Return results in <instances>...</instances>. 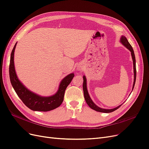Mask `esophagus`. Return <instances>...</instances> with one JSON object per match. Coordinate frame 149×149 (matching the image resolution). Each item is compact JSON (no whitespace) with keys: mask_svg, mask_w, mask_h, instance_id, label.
<instances>
[{"mask_svg":"<svg viewBox=\"0 0 149 149\" xmlns=\"http://www.w3.org/2000/svg\"><path fill=\"white\" fill-rule=\"evenodd\" d=\"M81 70V68H79V69H78V70Z\"/></svg>","mask_w":149,"mask_h":149,"instance_id":"esophagus-1","label":"esophagus"}]
</instances>
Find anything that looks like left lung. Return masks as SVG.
Instances as JSON below:
<instances>
[{
  "label": "left lung",
  "mask_w": 149,
  "mask_h": 149,
  "mask_svg": "<svg viewBox=\"0 0 149 149\" xmlns=\"http://www.w3.org/2000/svg\"><path fill=\"white\" fill-rule=\"evenodd\" d=\"M120 42L122 43L123 45L126 47L131 52V56L132 58H133V68H134V83H133V90L134 88V86L135 85V82H136V59H135V55H134V50L133 48H132L131 45H130V43L128 42L127 38H126L125 36H122V37L120 38ZM84 79V84H83V90H84V97L85 100L86 101V102L87 103L88 105L89 106V107L95 110V111H97V112H104V113H110V112H112L113 111H115V110L118 109L121 106L120 105L118 107L112 109H102L99 107L98 106H97L96 104L93 102V101L91 100V99L88 94V92L87 88H86V79L85 77V76L84 75L83 77Z\"/></svg>",
  "instance_id": "obj_1"
}]
</instances>
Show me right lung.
<instances>
[{"instance_id":"add662e5","label":"right lung","mask_w":149,"mask_h":149,"mask_svg":"<svg viewBox=\"0 0 149 149\" xmlns=\"http://www.w3.org/2000/svg\"><path fill=\"white\" fill-rule=\"evenodd\" d=\"M16 43L17 42L15 43L11 53L9 66L10 81L16 94L25 105L32 111L47 112L56 109L62 104L65 90L74 78V74H70L62 80L58 91L54 95L48 97H43L36 94L25 87L16 75L14 65V52Z\"/></svg>"}]
</instances>
